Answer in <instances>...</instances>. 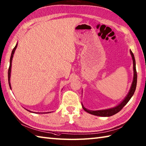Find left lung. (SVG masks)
<instances>
[{"instance_id":"obj_1","label":"left lung","mask_w":146,"mask_h":146,"mask_svg":"<svg viewBox=\"0 0 146 146\" xmlns=\"http://www.w3.org/2000/svg\"><path fill=\"white\" fill-rule=\"evenodd\" d=\"M130 53H131V55L132 56V58H133V61L134 78H133V83H132V85L131 87V89L129 90V92L127 96L125 98V99L123 100V102L118 105V106L114 107L113 108H111V109H108V110L91 111V110H88L86 109V108H84L82 104L83 109L85 111H86L87 113H88L91 114L93 115H95V116H103V117L111 116H113V115L117 113L118 112H119L122 109H123L125 105H126L129 102V101L130 100L131 97L133 96V94L135 92V88H136V85H137V72H136V68H135V61L134 54L133 52H132L131 50H130Z\"/></svg>"}]
</instances>
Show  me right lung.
I'll return each instance as SVG.
<instances>
[{
    "label": "right lung",
    "instance_id": "1",
    "mask_svg": "<svg viewBox=\"0 0 146 146\" xmlns=\"http://www.w3.org/2000/svg\"><path fill=\"white\" fill-rule=\"evenodd\" d=\"M17 43L16 44V45H15V46L14 47V48H13V50H12V53H11V58H10V66H9V70H8V81H9V86H10V88L11 89V82H10V80H11V78H11V66H12V58H13V54H14V52H15V49H16V48H17ZM27 111H29V110H27ZM30 112H31V111H30ZM49 113V112H48Z\"/></svg>",
    "mask_w": 146,
    "mask_h": 146
}]
</instances>
